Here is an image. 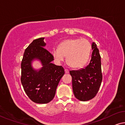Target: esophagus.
Segmentation results:
<instances>
[{"label": "esophagus", "mask_w": 125, "mask_h": 125, "mask_svg": "<svg viewBox=\"0 0 125 125\" xmlns=\"http://www.w3.org/2000/svg\"><path fill=\"white\" fill-rule=\"evenodd\" d=\"M64 71H65V73H69V70H68V69H65Z\"/></svg>", "instance_id": "esophagus-1"}]
</instances>
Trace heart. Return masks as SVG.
I'll use <instances>...</instances> for the list:
<instances>
[{
    "label": "heart",
    "mask_w": 125,
    "mask_h": 125,
    "mask_svg": "<svg viewBox=\"0 0 125 125\" xmlns=\"http://www.w3.org/2000/svg\"><path fill=\"white\" fill-rule=\"evenodd\" d=\"M91 51V43L87 39H70L61 42L58 49H53L52 54L58 62L67 56V62L69 66L74 68H80L87 62Z\"/></svg>",
    "instance_id": "b5f03b06"
}]
</instances>
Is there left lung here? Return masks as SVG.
<instances>
[{"label":"left lung","mask_w":125,"mask_h":125,"mask_svg":"<svg viewBox=\"0 0 125 125\" xmlns=\"http://www.w3.org/2000/svg\"><path fill=\"white\" fill-rule=\"evenodd\" d=\"M92 53L90 62L84 68L70 71L74 96L82 101L94 98L102 81L101 61L99 50L95 43L92 44Z\"/></svg>","instance_id":"1"}]
</instances>
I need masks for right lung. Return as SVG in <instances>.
I'll return each instance as SVG.
<instances>
[{
  "mask_svg": "<svg viewBox=\"0 0 125 125\" xmlns=\"http://www.w3.org/2000/svg\"><path fill=\"white\" fill-rule=\"evenodd\" d=\"M44 38L33 41L25 49L21 63V83L25 94L33 102L47 104L54 97L59 81L64 74L62 66L51 63L52 54L44 48ZM38 59L42 64L39 71L31 67V61Z\"/></svg>",
  "mask_w": 125,
  "mask_h": 125,
  "instance_id": "1",
  "label": "right lung"
}]
</instances>
